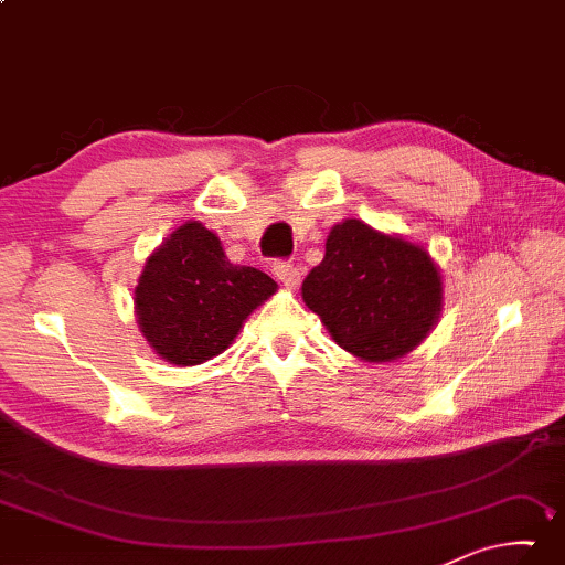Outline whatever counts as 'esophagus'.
<instances>
[{
    "label": "esophagus",
    "mask_w": 565,
    "mask_h": 565,
    "mask_svg": "<svg viewBox=\"0 0 565 565\" xmlns=\"http://www.w3.org/2000/svg\"><path fill=\"white\" fill-rule=\"evenodd\" d=\"M271 271H274L276 279H279L284 286H289V289H294V286H297V284L301 281L299 268L294 266L291 262H274Z\"/></svg>",
    "instance_id": "1"
}]
</instances>
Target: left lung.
<instances>
[{
	"label": "left lung",
	"mask_w": 565,
	"mask_h": 565,
	"mask_svg": "<svg viewBox=\"0 0 565 565\" xmlns=\"http://www.w3.org/2000/svg\"><path fill=\"white\" fill-rule=\"evenodd\" d=\"M339 347L370 362L415 349L440 315V274L423 248L349 218L331 228L324 262L301 284Z\"/></svg>",
	"instance_id": "1"
}]
</instances>
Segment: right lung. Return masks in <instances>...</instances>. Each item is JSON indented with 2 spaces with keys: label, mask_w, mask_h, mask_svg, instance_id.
Listing matches in <instances>:
<instances>
[{
  "label": "right lung",
  "mask_w": 565,
  "mask_h": 565,
  "mask_svg": "<svg viewBox=\"0 0 565 565\" xmlns=\"http://www.w3.org/2000/svg\"><path fill=\"white\" fill-rule=\"evenodd\" d=\"M274 291L271 276L231 264L218 236L191 221L148 258L136 286L138 324L163 360L201 364L234 342Z\"/></svg>",
  "instance_id": "1"
}]
</instances>
